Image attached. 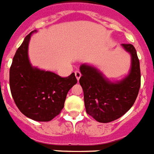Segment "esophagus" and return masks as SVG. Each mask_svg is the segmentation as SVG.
I'll return each instance as SVG.
<instances>
[{"instance_id": "34e87169", "label": "esophagus", "mask_w": 154, "mask_h": 154, "mask_svg": "<svg viewBox=\"0 0 154 154\" xmlns=\"http://www.w3.org/2000/svg\"><path fill=\"white\" fill-rule=\"evenodd\" d=\"M75 77H76L77 81H79L80 77H81V73H80L79 71H76V72H75Z\"/></svg>"}]
</instances>
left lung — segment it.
I'll use <instances>...</instances> for the list:
<instances>
[{
    "label": "left lung",
    "instance_id": "8db88e82",
    "mask_svg": "<svg viewBox=\"0 0 154 154\" xmlns=\"http://www.w3.org/2000/svg\"><path fill=\"white\" fill-rule=\"evenodd\" d=\"M131 55L129 73L122 80L110 81L97 67L84 63L80 66V85L84 92L86 112L99 122H110L131 109L141 85L140 64L132 44L121 45Z\"/></svg>",
    "mask_w": 154,
    "mask_h": 154
}]
</instances>
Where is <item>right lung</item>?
<instances>
[{
	"mask_svg": "<svg viewBox=\"0 0 154 154\" xmlns=\"http://www.w3.org/2000/svg\"><path fill=\"white\" fill-rule=\"evenodd\" d=\"M35 30L25 37L12 59L9 85L16 106L27 118L48 122L64 107L67 93L77 82L74 73L62 78L35 67L30 62L28 46Z\"/></svg>",
	"mask_w": 154,
	"mask_h": 154,
	"instance_id": "1",
	"label": "right lung"
}]
</instances>
